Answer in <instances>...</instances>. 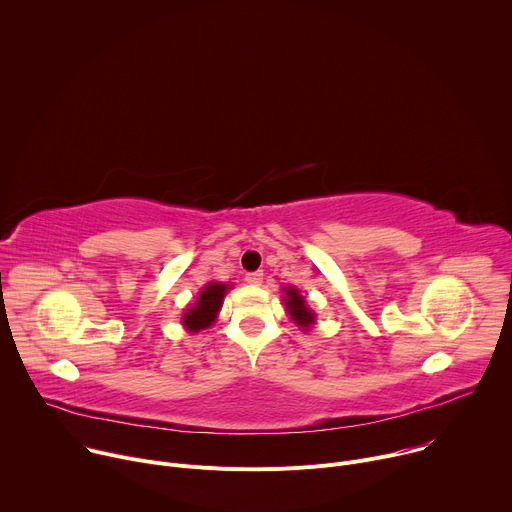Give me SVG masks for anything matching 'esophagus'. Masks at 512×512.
<instances>
[{"instance_id": "1", "label": "esophagus", "mask_w": 512, "mask_h": 512, "mask_svg": "<svg viewBox=\"0 0 512 512\" xmlns=\"http://www.w3.org/2000/svg\"><path fill=\"white\" fill-rule=\"evenodd\" d=\"M245 281H247L249 285H261V281H263V273H261V271L247 273V275H245Z\"/></svg>"}]
</instances>
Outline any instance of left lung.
<instances>
[{"instance_id": "left-lung-1", "label": "left lung", "mask_w": 512, "mask_h": 512, "mask_svg": "<svg viewBox=\"0 0 512 512\" xmlns=\"http://www.w3.org/2000/svg\"><path fill=\"white\" fill-rule=\"evenodd\" d=\"M283 294H285L283 304H285V310L291 316V320H294L302 330H308L316 322V314L308 308L306 300L300 294V289L289 285L283 289Z\"/></svg>"}]
</instances>
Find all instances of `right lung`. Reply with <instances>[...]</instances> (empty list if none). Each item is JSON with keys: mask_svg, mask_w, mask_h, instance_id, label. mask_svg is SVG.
Listing matches in <instances>:
<instances>
[{"mask_svg": "<svg viewBox=\"0 0 512 512\" xmlns=\"http://www.w3.org/2000/svg\"><path fill=\"white\" fill-rule=\"evenodd\" d=\"M227 289H231V287L221 281H210L208 285H204L194 306L184 312L182 326L188 332H200V330L212 326V322L216 320V314L221 312Z\"/></svg>", "mask_w": 512, "mask_h": 512, "instance_id": "obj_1", "label": "right lung"}]
</instances>
